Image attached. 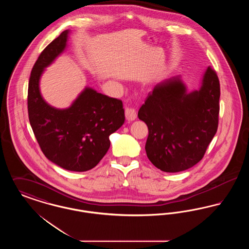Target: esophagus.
I'll use <instances>...</instances> for the list:
<instances>
[{
    "mask_svg": "<svg viewBox=\"0 0 249 249\" xmlns=\"http://www.w3.org/2000/svg\"><path fill=\"white\" fill-rule=\"evenodd\" d=\"M125 117H126L127 120H129V121H132V120L136 119L137 114H136L135 109L133 107H126V109H125Z\"/></svg>",
    "mask_w": 249,
    "mask_h": 249,
    "instance_id": "34e87169",
    "label": "esophagus"
}]
</instances>
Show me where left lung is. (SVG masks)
Listing matches in <instances>:
<instances>
[{"label":"left lung","mask_w":249,"mask_h":249,"mask_svg":"<svg viewBox=\"0 0 249 249\" xmlns=\"http://www.w3.org/2000/svg\"><path fill=\"white\" fill-rule=\"evenodd\" d=\"M219 97L218 77L210 67L191 92L181 75L155 86L138 111L148 127L144 148L153 165L178 173L201 160L217 130Z\"/></svg>","instance_id":"obj_1"}]
</instances>
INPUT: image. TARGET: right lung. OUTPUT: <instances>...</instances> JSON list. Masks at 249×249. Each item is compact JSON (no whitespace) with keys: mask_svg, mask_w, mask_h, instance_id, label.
Wrapping results in <instances>:
<instances>
[{"mask_svg":"<svg viewBox=\"0 0 249 249\" xmlns=\"http://www.w3.org/2000/svg\"><path fill=\"white\" fill-rule=\"evenodd\" d=\"M69 30L43 50L31 72L28 89L29 119L43 153L65 170L86 172L97 165L110 147L109 136L123 125L122 102L86 87L70 107H51L40 91L45 69L67 47Z\"/></svg>","mask_w":249,"mask_h":249,"instance_id":"right-lung-1","label":"right lung"}]
</instances>
